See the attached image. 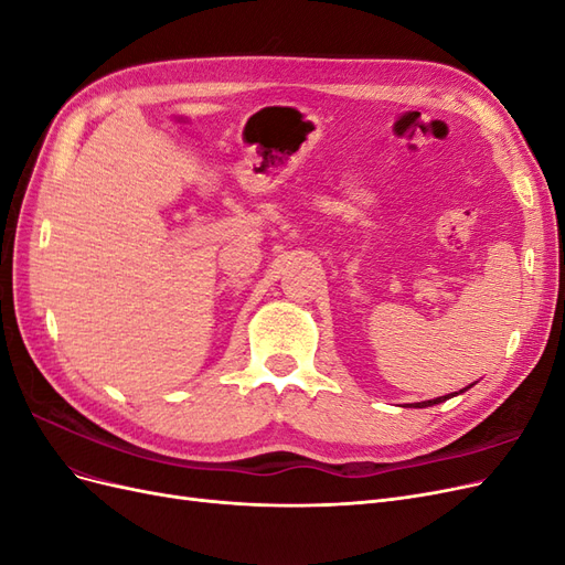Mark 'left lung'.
Segmentation results:
<instances>
[{"label":"left lung","mask_w":565,"mask_h":565,"mask_svg":"<svg viewBox=\"0 0 565 565\" xmlns=\"http://www.w3.org/2000/svg\"><path fill=\"white\" fill-rule=\"evenodd\" d=\"M450 396H440V398H434V401H424V403H415V407H429V405H438L443 401H448Z\"/></svg>","instance_id":"8db88e82"}]
</instances>
